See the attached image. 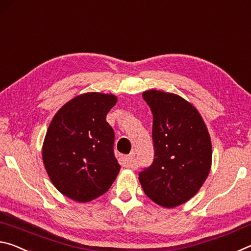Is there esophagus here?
<instances>
[{
    "label": "esophagus",
    "mask_w": 251,
    "mask_h": 251,
    "mask_svg": "<svg viewBox=\"0 0 251 251\" xmlns=\"http://www.w3.org/2000/svg\"><path fill=\"white\" fill-rule=\"evenodd\" d=\"M133 159H134V153L132 152V153H130V154H128V155H126L125 157V161H126V164L128 167H131L132 166V161H133Z\"/></svg>",
    "instance_id": "esophagus-1"
}]
</instances>
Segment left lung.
<instances>
[{
    "mask_svg": "<svg viewBox=\"0 0 251 251\" xmlns=\"http://www.w3.org/2000/svg\"><path fill=\"white\" fill-rule=\"evenodd\" d=\"M142 98L153 116L154 159L139 172V180L151 200L175 208L206 181L212 159L210 135L198 110L181 97L149 90Z\"/></svg>",
    "mask_w": 251,
    "mask_h": 251,
    "instance_id": "8db88e82",
    "label": "left lung"
}]
</instances>
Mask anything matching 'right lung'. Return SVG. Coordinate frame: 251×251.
I'll list each match as a JSON object with an SVG mask.
<instances>
[{
    "label": "right lung",
    "mask_w": 251,
    "mask_h": 251,
    "mask_svg": "<svg viewBox=\"0 0 251 251\" xmlns=\"http://www.w3.org/2000/svg\"><path fill=\"white\" fill-rule=\"evenodd\" d=\"M116 103L113 94H80L57 111L45 134V170L57 190L77 202L105 194L120 171L105 120Z\"/></svg>",
    "instance_id": "obj_1"
}]
</instances>
